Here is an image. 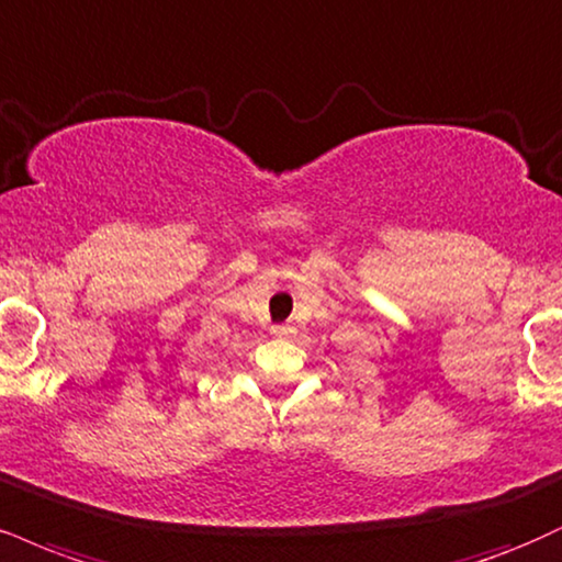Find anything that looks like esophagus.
Masks as SVG:
<instances>
[{"label":"esophagus","mask_w":562,"mask_h":562,"mask_svg":"<svg viewBox=\"0 0 562 562\" xmlns=\"http://www.w3.org/2000/svg\"><path fill=\"white\" fill-rule=\"evenodd\" d=\"M272 333H274L277 337H285V335L290 333V324H274Z\"/></svg>","instance_id":"1"}]
</instances>
